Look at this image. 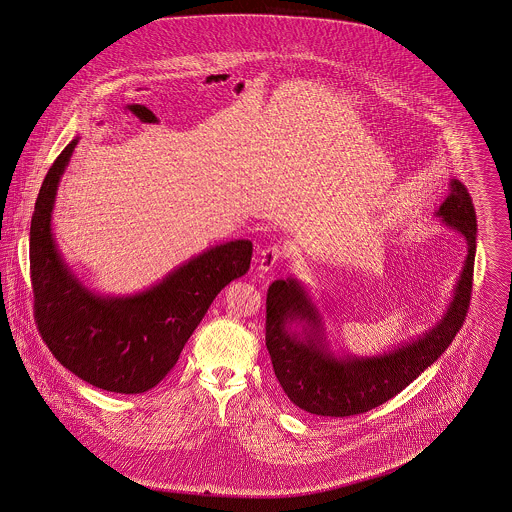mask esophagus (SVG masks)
I'll list each match as a JSON object with an SVG mask.
<instances>
[{"label": "esophagus", "mask_w": 512, "mask_h": 512, "mask_svg": "<svg viewBox=\"0 0 512 512\" xmlns=\"http://www.w3.org/2000/svg\"><path fill=\"white\" fill-rule=\"evenodd\" d=\"M282 261V249L278 245H268L259 255V270L270 272L280 265Z\"/></svg>", "instance_id": "34e87169"}]
</instances>
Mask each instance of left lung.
<instances>
[{
  "mask_svg": "<svg viewBox=\"0 0 512 512\" xmlns=\"http://www.w3.org/2000/svg\"><path fill=\"white\" fill-rule=\"evenodd\" d=\"M439 219L463 234L468 255L453 301L436 326L376 357H338L328 349L322 320L309 293L295 280H276L267 293V349L274 374L293 405L318 416H351L386 403L405 390L455 340L472 297L476 257V211L459 180L439 205ZM306 322L304 334L291 332L292 321Z\"/></svg>",
  "mask_w": 512,
  "mask_h": 512,
  "instance_id": "left-lung-1",
  "label": "left lung"
}]
</instances>
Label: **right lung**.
<instances>
[{"instance_id":"1","label":"right lung","mask_w":512,"mask_h":512,"mask_svg":"<svg viewBox=\"0 0 512 512\" xmlns=\"http://www.w3.org/2000/svg\"><path fill=\"white\" fill-rule=\"evenodd\" d=\"M78 138L53 161L30 222L34 318L53 357L84 382L115 393H144L176 365L186 341L224 286L249 270L253 245H215L159 284L130 297L90 292L61 259L51 211Z\"/></svg>"}]
</instances>
